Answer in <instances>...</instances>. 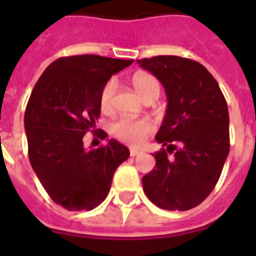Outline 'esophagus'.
Returning <instances> with one entry per match:
<instances>
[{"instance_id": "obj_1", "label": "esophagus", "mask_w": 256, "mask_h": 256, "mask_svg": "<svg viewBox=\"0 0 256 256\" xmlns=\"http://www.w3.org/2000/svg\"><path fill=\"white\" fill-rule=\"evenodd\" d=\"M130 156H133V158H134V156L140 155V154H141V151L137 150V148H130Z\"/></svg>"}]
</instances>
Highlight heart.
Masks as SVG:
<instances>
[{
	"label": "heart",
	"instance_id": "obj_1",
	"mask_svg": "<svg viewBox=\"0 0 256 256\" xmlns=\"http://www.w3.org/2000/svg\"><path fill=\"white\" fill-rule=\"evenodd\" d=\"M132 84L144 100H148L154 96H159L160 94L159 80L151 74H134L132 78ZM116 87L115 79H110L104 86L100 94V108L102 112H108L112 108ZM154 130H155L154 123L146 118H142V119L122 118L112 124V133L115 134V137L126 144H133V146H140L141 144H144L146 137L150 136Z\"/></svg>",
	"mask_w": 256,
	"mask_h": 256
}]
</instances>
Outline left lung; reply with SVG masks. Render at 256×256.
<instances>
[{
  "label": "left lung",
  "instance_id": "left-lung-1",
  "mask_svg": "<svg viewBox=\"0 0 256 256\" xmlns=\"http://www.w3.org/2000/svg\"><path fill=\"white\" fill-rule=\"evenodd\" d=\"M137 62L159 79L168 98L155 137L166 148L152 154L156 164L142 178L144 191L162 209L190 210L214 190L230 152L227 102L214 76L198 61L154 56Z\"/></svg>",
  "mask_w": 256,
  "mask_h": 256
}]
</instances>
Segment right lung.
Masks as SVG:
<instances>
[{"label":"right lung","mask_w":256,"mask_h":256,"mask_svg":"<svg viewBox=\"0 0 256 256\" xmlns=\"http://www.w3.org/2000/svg\"><path fill=\"white\" fill-rule=\"evenodd\" d=\"M132 62L98 55L60 58L32 91L24 115L29 160L50 198L66 210L98 206L116 168L130 158L116 140L87 150L83 137L100 116L104 86ZM98 136L108 137L104 130Z\"/></svg>","instance_id":"right-lung-1"}]
</instances>
